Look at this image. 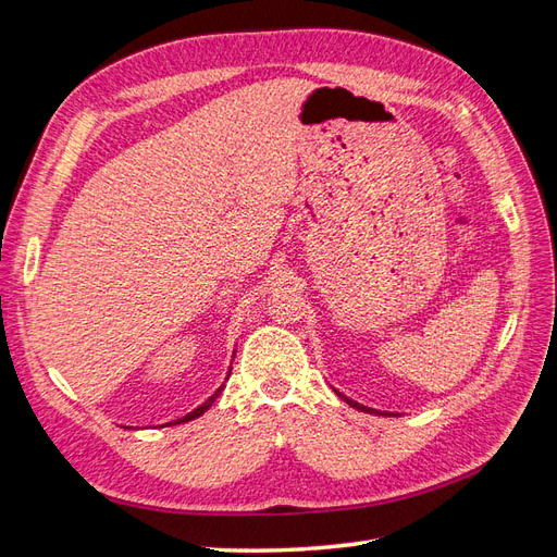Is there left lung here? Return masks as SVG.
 <instances>
[{"label":"left lung","instance_id":"left-lung-1","mask_svg":"<svg viewBox=\"0 0 557 557\" xmlns=\"http://www.w3.org/2000/svg\"><path fill=\"white\" fill-rule=\"evenodd\" d=\"M336 395H339L348 407H352V409H358V411H364V413H376V416H395V413H387V411H376V409H369V407H364V404H358V401H352L350 397H346V395H342L339 391H334Z\"/></svg>","mask_w":557,"mask_h":557}]
</instances>
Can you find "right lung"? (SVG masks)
<instances>
[{"label": "right lung", "mask_w": 557, "mask_h": 557, "mask_svg": "<svg viewBox=\"0 0 557 557\" xmlns=\"http://www.w3.org/2000/svg\"><path fill=\"white\" fill-rule=\"evenodd\" d=\"M230 372H232V369H230ZM227 376H230V374H227ZM223 387H225V385H221V387H218V391H215V393H213V395H211V397H209V399H207L205 404H201V407H197V409H195V411H190L188 416H183V418L174 420V425H178V423H188V420H195V418H199V416H201V413H205V411H209V407H211V404H213V401L218 399V395H221V393H223Z\"/></svg>", "instance_id": "add662e5"}]
</instances>
